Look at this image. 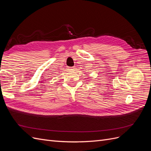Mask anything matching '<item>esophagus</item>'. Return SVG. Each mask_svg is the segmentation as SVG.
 <instances>
[{"mask_svg": "<svg viewBox=\"0 0 151 151\" xmlns=\"http://www.w3.org/2000/svg\"><path fill=\"white\" fill-rule=\"evenodd\" d=\"M69 68V70H74V68H75V67H68Z\"/></svg>", "mask_w": 151, "mask_h": 151, "instance_id": "esophagus-1", "label": "esophagus"}]
</instances>
